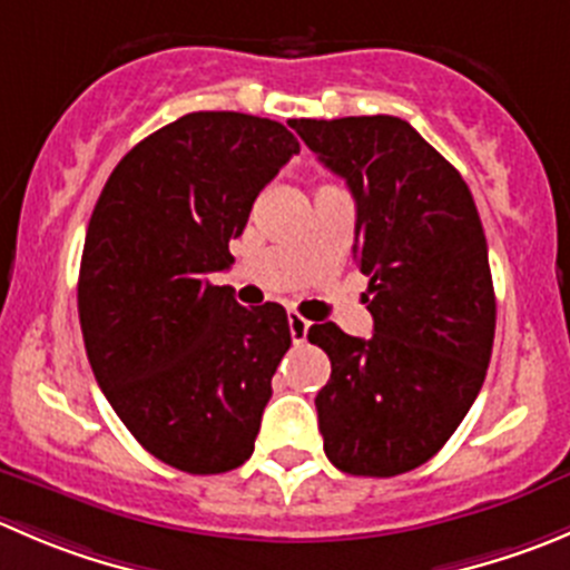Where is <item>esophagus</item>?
I'll return each mask as SVG.
<instances>
[{
    "instance_id": "1",
    "label": "esophagus",
    "mask_w": 570,
    "mask_h": 570,
    "mask_svg": "<svg viewBox=\"0 0 570 570\" xmlns=\"http://www.w3.org/2000/svg\"><path fill=\"white\" fill-rule=\"evenodd\" d=\"M289 334H292V342L295 345H301V342H306V334H308V320L301 317L297 312H289Z\"/></svg>"
}]
</instances>
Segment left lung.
I'll return each instance as SVG.
<instances>
[{
	"label": "left lung",
	"mask_w": 570,
	"mask_h": 570,
	"mask_svg": "<svg viewBox=\"0 0 570 570\" xmlns=\"http://www.w3.org/2000/svg\"><path fill=\"white\" fill-rule=\"evenodd\" d=\"M356 200L362 301L373 336L308 328L331 358L314 397L323 449L351 476L432 460L476 401L495 336L488 239L462 175L397 116L292 119Z\"/></svg>",
	"instance_id": "left-lung-1"
}]
</instances>
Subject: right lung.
Wrapping results in <instances>:
<instances>
[{"label":"right lung","mask_w":570,"mask_h":570,"mask_svg":"<svg viewBox=\"0 0 570 570\" xmlns=\"http://www.w3.org/2000/svg\"><path fill=\"white\" fill-rule=\"evenodd\" d=\"M297 150L281 121L197 110L138 141L94 206L77 281L88 362L127 432L184 473L250 460L292 345L284 306H239L212 273Z\"/></svg>","instance_id":"right-lung-1"}]
</instances>
